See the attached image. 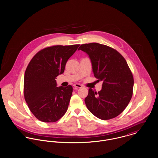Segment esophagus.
Masks as SVG:
<instances>
[{"label":"esophagus","instance_id":"esophagus-1","mask_svg":"<svg viewBox=\"0 0 158 158\" xmlns=\"http://www.w3.org/2000/svg\"><path fill=\"white\" fill-rule=\"evenodd\" d=\"M73 86L75 88H81L82 87V85H81V84H74V85H73Z\"/></svg>","mask_w":158,"mask_h":158}]
</instances>
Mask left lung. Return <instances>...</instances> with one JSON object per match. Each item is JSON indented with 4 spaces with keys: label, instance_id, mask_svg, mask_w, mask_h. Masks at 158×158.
<instances>
[{
    "label": "left lung",
    "instance_id": "obj_1",
    "mask_svg": "<svg viewBox=\"0 0 158 158\" xmlns=\"http://www.w3.org/2000/svg\"><path fill=\"white\" fill-rule=\"evenodd\" d=\"M78 50L87 54L94 77L103 82L98 93L88 89L85 99L88 110L102 120L118 116L133 95V76L125 59L116 50L98 43L82 44Z\"/></svg>",
    "mask_w": 158,
    "mask_h": 158
}]
</instances>
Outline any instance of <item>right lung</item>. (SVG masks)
I'll list each match as a JSON object with an SVG mask.
<instances>
[{
  "label": "right lung",
  "mask_w": 158,
  "mask_h": 158,
  "mask_svg": "<svg viewBox=\"0 0 158 158\" xmlns=\"http://www.w3.org/2000/svg\"><path fill=\"white\" fill-rule=\"evenodd\" d=\"M79 45H54L35 54L24 76L23 93L28 108L44 123H54L66 113L73 87H57L55 79L64 73L66 63Z\"/></svg>",
  "instance_id": "right-lung-1"
}]
</instances>
